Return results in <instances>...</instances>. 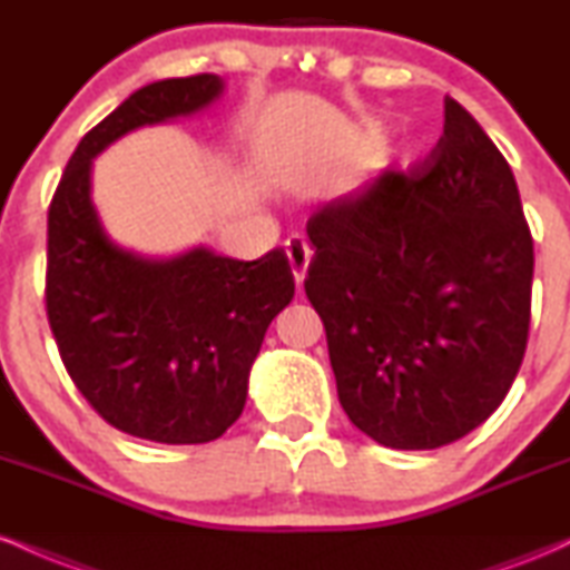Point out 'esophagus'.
I'll use <instances>...</instances> for the list:
<instances>
[{
	"mask_svg": "<svg viewBox=\"0 0 570 570\" xmlns=\"http://www.w3.org/2000/svg\"><path fill=\"white\" fill-rule=\"evenodd\" d=\"M286 248V259H289V267H292V276L294 281H303L305 273H307V265H311V246L305 244V238H299V235H294L284 244Z\"/></svg>",
	"mask_w": 570,
	"mask_h": 570,
	"instance_id": "obj_1",
	"label": "esophagus"
}]
</instances>
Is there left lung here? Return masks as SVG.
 <instances>
[{"label": "left lung", "instance_id": "1", "mask_svg": "<svg viewBox=\"0 0 570 570\" xmlns=\"http://www.w3.org/2000/svg\"><path fill=\"white\" fill-rule=\"evenodd\" d=\"M305 294L345 415L385 448L485 423L528 345L533 238L509 163L455 98L426 160L307 219Z\"/></svg>", "mask_w": 570, "mask_h": 570}]
</instances>
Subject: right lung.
Returning <instances> with one entry per match:
<instances>
[{
    "label": "right lung",
    "mask_w": 570,
    "mask_h": 570,
    "mask_svg": "<svg viewBox=\"0 0 570 570\" xmlns=\"http://www.w3.org/2000/svg\"><path fill=\"white\" fill-rule=\"evenodd\" d=\"M219 94L217 75L136 90L82 136L48 208L45 307L63 367L109 426L149 442L203 444L238 421L294 276L284 248L254 263L208 248L158 263L115 246L90 203V160L117 136Z\"/></svg>",
    "instance_id": "obj_1"
}]
</instances>
